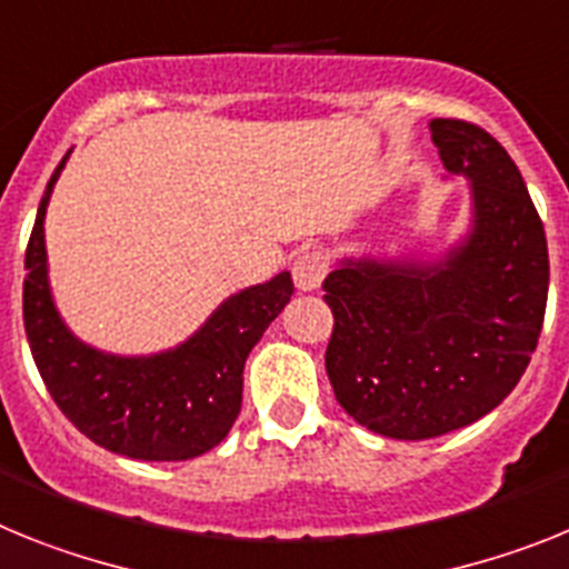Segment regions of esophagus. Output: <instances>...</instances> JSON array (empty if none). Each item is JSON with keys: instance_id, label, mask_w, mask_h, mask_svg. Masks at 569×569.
<instances>
[{"instance_id": "34e87169", "label": "esophagus", "mask_w": 569, "mask_h": 569, "mask_svg": "<svg viewBox=\"0 0 569 569\" xmlns=\"http://www.w3.org/2000/svg\"><path fill=\"white\" fill-rule=\"evenodd\" d=\"M291 274H295L298 291H315L326 278L323 254L320 251H303V254H298V260L291 266Z\"/></svg>"}]
</instances>
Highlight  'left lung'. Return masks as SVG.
Here are the masks:
<instances>
[{"label":"left lung","mask_w":569,"mask_h":569,"mask_svg":"<svg viewBox=\"0 0 569 569\" xmlns=\"http://www.w3.org/2000/svg\"><path fill=\"white\" fill-rule=\"evenodd\" d=\"M472 220L441 260L343 257L323 280L335 315L326 372L360 427L398 441L476 423L516 389L547 309L545 223L510 154L483 128L429 122Z\"/></svg>","instance_id":"8db88e82"}]
</instances>
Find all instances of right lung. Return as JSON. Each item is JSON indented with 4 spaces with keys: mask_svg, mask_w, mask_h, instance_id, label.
<instances>
[{
    "mask_svg": "<svg viewBox=\"0 0 569 569\" xmlns=\"http://www.w3.org/2000/svg\"><path fill=\"white\" fill-rule=\"evenodd\" d=\"M68 154L48 180L24 251V335L39 375L68 421L108 452L137 461L202 456L240 415L246 358L291 300V274L280 271L226 298L189 340L166 352L111 355L82 343L59 318L48 283L46 211Z\"/></svg>",
    "mask_w": 569,
    "mask_h": 569,
    "instance_id": "obj_1",
    "label": "right lung"
}]
</instances>
